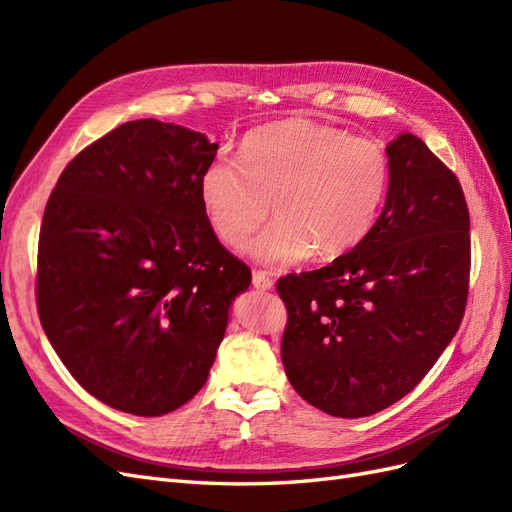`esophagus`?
Instances as JSON below:
<instances>
[{
	"label": "esophagus",
	"mask_w": 512,
	"mask_h": 512,
	"mask_svg": "<svg viewBox=\"0 0 512 512\" xmlns=\"http://www.w3.org/2000/svg\"><path fill=\"white\" fill-rule=\"evenodd\" d=\"M252 286L256 288V290H271L273 288V280L271 277L265 273V271H254V275H252Z\"/></svg>",
	"instance_id": "obj_1"
}]
</instances>
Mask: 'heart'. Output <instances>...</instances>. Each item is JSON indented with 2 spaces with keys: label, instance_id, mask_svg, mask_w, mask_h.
<instances>
[{
  "label": "heart",
  "instance_id": "1",
  "mask_svg": "<svg viewBox=\"0 0 512 512\" xmlns=\"http://www.w3.org/2000/svg\"><path fill=\"white\" fill-rule=\"evenodd\" d=\"M391 185L382 145L312 119L294 117L247 134L239 164L211 162L198 183L200 205L222 243L243 245L262 265H294L316 254L354 250L374 228ZM272 207H268V203Z\"/></svg>",
  "mask_w": 512,
  "mask_h": 512
}]
</instances>
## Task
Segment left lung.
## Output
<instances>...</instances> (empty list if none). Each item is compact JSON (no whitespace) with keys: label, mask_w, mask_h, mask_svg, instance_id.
<instances>
[{"label":"left lung","mask_w":512,"mask_h":512,"mask_svg":"<svg viewBox=\"0 0 512 512\" xmlns=\"http://www.w3.org/2000/svg\"><path fill=\"white\" fill-rule=\"evenodd\" d=\"M391 185L369 235L329 267L286 275V376L339 418L393 406L455 337L468 299L470 213L457 177L421 138L386 145Z\"/></svg>","instance_id":"left-lung-1"}]
</instances>
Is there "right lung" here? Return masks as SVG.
<instances>
[{
	"instance_id": "add662e5",
	"label": "right lung",
	"mask_w": 512,
	"mask_h": 512,
	"mask_svg": "<svg viewBox=\"0 0 512 512\" xmlns=\"http://www.w3.org/2000/svg\"><path fill=\"white\" fill-rule=\"evenodd\" d=\"M218 143L158 119L85 147L46 203L38 314L74 380L136 416L203 389L252 273L226 252L198 183Z\"/></svg>"
}]
</instances>
